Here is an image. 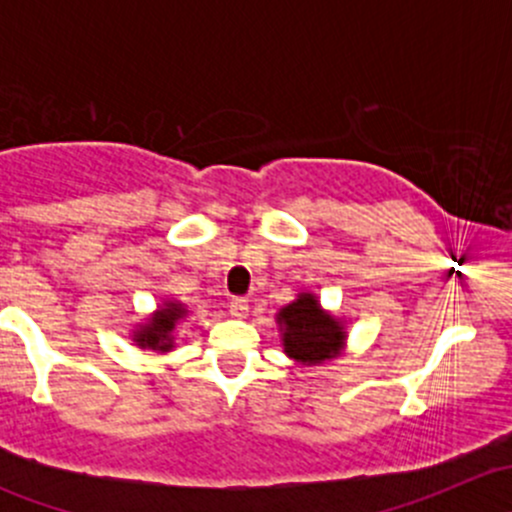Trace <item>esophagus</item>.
Returning a JSON list of instances; mask_svg holds the SVG:
<instances>
[{
	"instance_id": "obj_1",
	"label": "esophagus",
	"mask_w": 512,
	"mask_h": 512,
	"mask_svg": "<svg viewBox=\"0 0 512 512\" xmlns=\"http://www.w3.org/2000/svg\"><path fill=\"white\" fill-rule=\"evenodd\" d=\"M247 309H250V304H247L245 297H232L230 299V312L235 314V317H245Z\"/></svg>"
}]
</instances>
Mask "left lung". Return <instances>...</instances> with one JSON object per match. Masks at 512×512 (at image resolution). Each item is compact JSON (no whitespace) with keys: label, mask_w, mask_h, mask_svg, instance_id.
<instances>
[{"label":"left lung","mask_w":512,"mask_h":512,"mask_svg":"<svg viewBox=\"0 0 512 512\" xmlns=\"http://www.w3.org/2000/svg\"><path fill=\"white\" fill-rule=\"evenodd\" d=\"M277 322L285 329V352L302 364H319L342 349V327L319 309L312 294H299L277 314Z\"/></svg>","instance_id":"8db88e82"}]
</instances>
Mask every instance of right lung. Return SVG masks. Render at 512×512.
<instances>
[{
  "mask_svg": "<svg viewBox=\"0 0 512 512\" xmlns=\"http://www.w3.org/2000/svg\"><path fill=\"white\" fill-rule=\"evenodd\" d=\"M183 312L185 309L180 307V304H165V309H160L156 319H153L151 324H146V327L136 334L138 344H141V347H153L165 352V349L170 347V332H173L178 317H183Z\"/></svg>",
  "mask_w": 512,
  "mask_h": 512,
  "instance_id": "right-lung-1",
  "label": "right lung"
}]
</instances>
